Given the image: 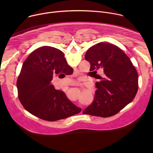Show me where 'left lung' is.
<instances>
[{
    "mask_svg": "<svg viewBox=\"0 0 153 153\" xmlns=\"http://www.w3.org/2000/svg\"><path fill=\"white\" fill-rule=\"evenodd\" d=\"M94 73L97 90L94 101L83 111L84 114L108 117L118 113L136 96L138 74L131 61L119 47L100 42L90 48L85 56ZM100 68L102 76L94 71Z\"/></svg>",
    "mask_w": 153,
    "mask_h": 153,
    "instance_id": "left-lung-1",
    "label": "left lung"
}]
</instances>
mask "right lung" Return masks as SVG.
<instances>
[{"instance_id":"right-lung-1","label":"right lung","mask_w":153,"mask_h":153,"mask_svg":"<svg viewBox=\"0 0 153 153\" xmlns=\"http://www.w3.org/2000/svg\"><path fill=\"white\" fill-rule=\"evenodd\" d=\"M73 71L60 50L48 46L36 49L23 63L17 78L20 103L29 113L47 121L66 119L79 113L81 108L51 85L53 76L62 73L69 75Z\"/></svg>"}]
</instances>
